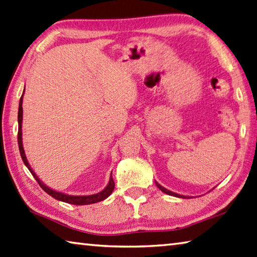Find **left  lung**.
I'll list each match as a JSON object with an SVG mask.
<instances>
[{"label": "left lung", "instance_id": "1", "mask_svg": "<svg viewBox=\"0 0 257 257\" xmlns=\"http://www.w3.org/2000/svg\"><path fill=\"white\" fill-rule=\"evenodd\" d=\"M156 183V185H157V188L160 189L162 192H164V193H166V194H169V195H173V197H177V198H182V199H185V198H188V197H184V195H180V194H177V193H174V192H172V191H170V190H167V189H165L164 186H162L160 183H157V182H155Z\"/></svg>", "mask_w": 257, "mask_h": 257}]
</instances>
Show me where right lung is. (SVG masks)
<instances>
[{"label":"right lung","instance_id":"add662e5","mask_svg":"<svg viewBox=\"0 0 257 257\" xmlns=\"http://www.w3.org/2000/svg\"><path fill=\"white\" fill-rule=\"evenodd\" d=\"M23 93H25V90H23ZM22 100H23V94L20 97V102H19V112H18V123H19V130H18V144H19V151H20V155L25 165L28 167V170L30 171V173L32 176L35 177L36 181L38 182V184L40 185V188L43 189L46 193H48L50 197H53L56 200H59V201L66 202V203H71V204H76V206H83V204H91V203H96L100 201H103L104 199H106L109 195L112 193V191L114 190V181L112 179V175L110 176L109 183L105 188L101 191L99 193L95 194H91V195H69L63 192H58V191H55L53 189L48 188L43 181H40V179L37 174L34 172V170L31 169V166L29 163H28V160L26 157L25 154V149H23V144H22Z\"/></svg>","mask_w":257,"mask_h":257}]
</instances>
